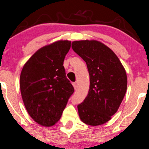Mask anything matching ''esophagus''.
I'll use <instances>...</instances> for the list:
<instances>
[{"instance_id":"obj_1","label":"esophagus","mask_w":149,"mask_h":149,"mask_svg":"<svg viewBox=\"0 0 149 149\" xmlns=\"http://www.w3.org/2000/svg\"><path fill=\"white\" fill-rule=\"evenodd\" d=\"M72 85H73V87H74V89H77V84H76V83H75V82L72 83Z\"/></svg>"}]
</instances>
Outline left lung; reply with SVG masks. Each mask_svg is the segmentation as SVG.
<instances>
[{"label":"left lung","instance_id":"left-lung-1","mask_svg":"<svg viewBox=\"0 0 149 149\" xmlns=\"http://www.w3.org/2000/svg\"><path fill=\"white\" fill-rule=\"evenodd\" d=\"M72 47L87 64L90 81L87 96L77 106L79 118L88 125H102L111 119L124 99L125 69L114 52L99 41H74Z\"/></svg>","mask_w":149,"mask_h":149}]
</instances>
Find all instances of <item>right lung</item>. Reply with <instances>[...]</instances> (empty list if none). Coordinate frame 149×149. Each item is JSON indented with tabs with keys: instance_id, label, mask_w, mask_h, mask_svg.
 I'll list each match as a JSON object with an SVG mask.
<instances>
[{
	"instance_id": "right-lung-1",
	"label": "right lung",
	"mask_w": 149,
	"mask_h": 149,
	"mask_svg": "<svg viewBox=\"0 0 149 149\" xmlns=\"http://www.w3.org/2000/svg\"><path fill=\"white\" fill-rule=\"evenodd\" d=\"M70 47L68 40L42 47L21 71L20 88L24 105L32 119L41 126L55 125L74 91L63 66Z\"/></svg>"
}]
</instances>
